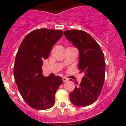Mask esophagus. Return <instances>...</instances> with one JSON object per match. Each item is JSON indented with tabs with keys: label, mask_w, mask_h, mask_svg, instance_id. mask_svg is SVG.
<instances>
[{
	"label": "esophagus",
	"mask_w": 126,
	"mask_h": 126,
	"mask_svg": "<svg viewBox=\"0 0 126 126\" xmlns=\"http://www.w3.org/2000/svg\"><path fill=\"white\" fill-rule=\"evenodd\" d=\"M62 80H63V82H66L68 80V79L66 78V77H63V78H62Z\"/></svg>",
	"instance_id": "obj_1"
}]
</instances>
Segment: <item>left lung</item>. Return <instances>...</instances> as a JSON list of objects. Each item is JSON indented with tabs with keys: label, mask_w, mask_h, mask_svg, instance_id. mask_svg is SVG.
Masks as SVG:
<instances>
[{
	"label": "left lung",
	"mask_w": 126,
	"mask_h": 126,
	"mask_svg": "<svg viewBox=\"0 0 126 126\" xmlns=\"http://www.w3.org/2000/svg\"><path fill=\"white\" fill-rule=\"evenodd\" d=\"M66 38L79 51V69L84 73L80 83L69 93L74 105L87 107L93 104L101 94L105 79V62L101 47L90 34L79 30L64 32Z\"/></svg>",
	"instance_id": "8db88e82"
}]
</instances>
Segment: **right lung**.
<instances>
[{"label": "right lung", "instance_id": "right-lung-1", "mask_svg": "<svg viewBox=\"0 0 126 126\" xmlns=\"http://www.w3.org/2000/svg\"><path fill=\"white\" fill-rule=\"evenodd\" d=\"M63 35L60 30H33L23 39L16 54L13 71L16 85L25 102L36 110L51 108L63 83L61 77H44L42 71L43 60Z\"/></svg>", "mask_w": 126, "mask_h": 126}]
</instances>
